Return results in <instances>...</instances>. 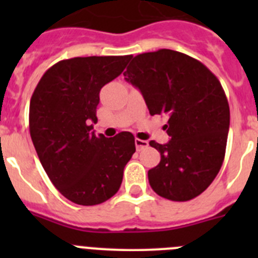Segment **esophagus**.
Masks as SVG:
<instances>
[{
	"instance_id": "esophagus-1",
	"label": "esophagus",
	"mask_w": 258,
	"mask_h": 258,
	"mask_svg": "<svg viewBox=\"0 0 258 258\" xmlns=\"http://www.w3.org/2000/svg\"><path fill=\"white\" fill-rule=\"evenodd\" d=\"M149 146V142L147 141H143V140H140V138H136V147L138 151H141V150L146 149Z\"/></svg>"
}]
</instances>
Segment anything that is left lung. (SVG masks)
Returning <instances> with one entry per match:
<instances>
[{
  "instance_id": "1",
  "label": "left lung",
  "mask_w": 258,
  "mask_h": 258,
  "mask_svg": "<svg viewBox=\"0 0 258 258\" xmlns=\"http://www.w3.org/2000/svg\"><path fill=\"white\" fill-rule=\"evenodd\" d=\"M124 76L141 90L150 115L169 117V142H150L161 155L149 170L150 186L173 202L199 197L226 152L230 108L221 83L202 61L169 49L134 56Z\"/></svg>"
}]
</instances>
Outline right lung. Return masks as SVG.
<instances>
[{
	"label": "right lung",
	"instance_id": "1",
	"mask_svg": "<svg viewBox=\"0 0 258 258\" xmlns=\"http://www.w3.org/2000/svg\"><path fill=\"white\" fill-rule=\"evenodd\" d=\"M132 55L77 56L41 77L29 103V133L41 164L59 192L79 206L112 198L136 152L131 132L95 136L99 92L121 75Z\"/></svg>",
	"mask_w": 258,
	"mask_h": 258
}]
</instances>
